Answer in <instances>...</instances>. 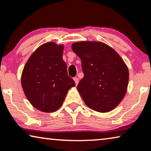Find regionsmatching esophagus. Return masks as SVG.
<instances>
[{
    "label": "esophagus",
    "mask_w": 151,
    "mask_h": 151,
    "mask_svg": "<svg viewBox=\"0 0 151 151\" xmlns=\"http://www.w3.org/2000/svg\"><path fill=\"white\" fill-rule=\"evenodd\" d=\"M73 80H74V81H75L76 85H78V82H79V79H78V78L77 77H75V78H73Z\"/></svg>",
    "instance_id": "obj_1"
}]
</instances>
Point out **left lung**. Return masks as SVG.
<instances>
[{
    "label": "left lung",
    "mask_w": 151,
    "mask_h": 151,
    "mask_svg": "<svg viewBox=\"0 0 151 151\" xmlns=\"http://www.w3.org/2000/svg\"><path fill=\"white\" fill-rule=\"evenodd\" d=\"M71 48L82 62L84 78L77 88L85 104L99 112L114 109L128 85V69L122 58L102 42H76Z\"/></svg>",
    "instance_id": "1"
}]
</instances>
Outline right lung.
Masks as SVG:
<instances>
[{"instance_id":"obj_1","label":"right lung","mask_w":151,"mask_h":151,"mask_svg":"<svg viewBox=\"0 0 151 151\" xmlns=\"http://www.w3.org/2000/svg\"><path fill=\"white\" fill-rule=\"evenodd\" d=\"M64 46L48 42L39 47L23 68L21 85L29 102L44 112L60 109L68 90L75 82L68 76L66 64L62 59Z\"/></svg>"}]
</instances>
